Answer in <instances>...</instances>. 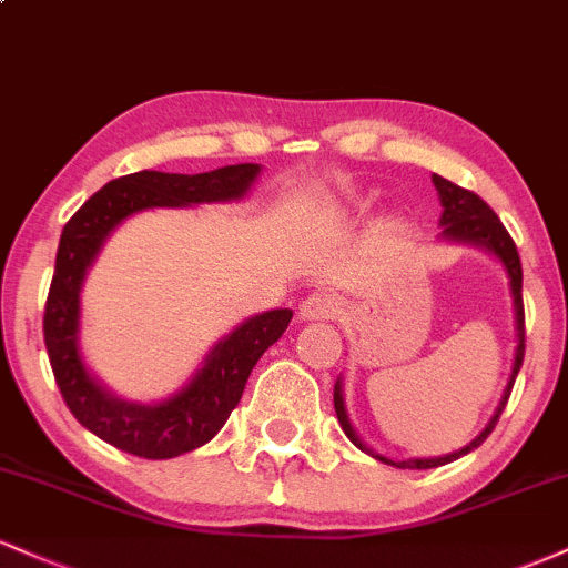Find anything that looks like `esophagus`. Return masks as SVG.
<instances>
[{"label": "esophagus", "instance_id": "esophagus-1", "mask_svg": "<svg viewBox=\"0 0 568 568\" xmlns=\"http://www.w3.org/2000/svg\"><path fill=\"white\" fill-rule=\"evenodd\" d=\"M298 321L310 323V321H334L338 315V298L334 293L317 291L312 296H306L302 304H298Z\"/></svg>", "mask_w": 568, "mask_h": 568}]
</instances>
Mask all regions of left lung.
I'll list each match as a JSON object with an SVG mask.
<instances>
[{
    "label": "left lung",
    "instance_id": "8db88e82",
    "mask_svg": "<svg viewBox=\"0 0 568 568\" xmlns=\"http://www.w3.org/2000/svg\"><path fill=\"white\" fill-rule=\"evenodd\" d=\"M433 184L438 189V200H440V221L438 224L443 226L440 230V240H446V243H456V245H473V247H480V251L491 253L497 262L505 266V275H507V285H510V298H513V323H515V352H513V368H510V379H507V387L505 393H501L497 408H494L491 419L486 422V427L480 429L475 438L467 443V446H462L459 452L454 454H446V456H427V459H403V462H395V459H387V456L376 454L374 448L366 446V440L361 438V433H357L355 425H352L349 419V410H347V400H344V379L338 376L336 379V387H334V408H336V419L338 425H342L344 435L355 443L361 452H366L368 456H374V459L384 462V465H393L397 470H429V467H440V465H448V462L459 459V456L475 452V448L484 443L488 435H491L494 425H497L499 414L505 410V403L507 397H510V389L515 384V376H518L520 371V363H524V349H526V334H524V296H520V288H524V270H520V258H518V251H515V243L513 237L507 234L505 226H501V221L497 219V213L491 211V207L486 205L484 200L478 197L475 192H467V189L452 184V181H446L443 175H433Z\"/></svg>",
    "mask_w": 568,
    "mask_h": 568
}]
</instances>
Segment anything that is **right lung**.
<instances>
[{
  "label": "right lung",
  "instance_id": "add662e5",
  "mask_svg": "<svg viewBox=\"0 0 568 568\" xmlns=\"http://www.w3.org/2000/svg\"><path fill=\"white\" fill-rule=\"evenodd\" d=\"M258 173L262 165L253 162L194 175L130 173L98 189L63 226L44 306V347L74 419L120 452L143 459H173L205 446L230 419L253 366L285 334L293 312L270 310L247 317L213 344L179 393L158 403H135L112 393L84 363L80 344L84 277L103 243L125 219L152 207L237 202L251 192Z\"/></svg>",
  "mask_w": 568,
  "mask_h": 568
}]
</instances>
